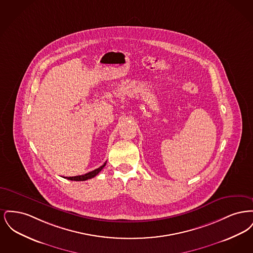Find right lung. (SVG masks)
Returning <instances> with one entry per match:
<instances>
[{
	"label": "right lung",
	"mask_w": 253,
	"mask_h": 253,
	"mask_svg": "<svg viewBox=\"0 0 253 253\" xmlns=\"http://www.w3.org/2000/svg\"><path fill=\"white\" fill-rule=\"evenodd\" d=\"M105 165H106V162H105L102 166H100L99 168L96 169H94V170H92V171H90V172H87V173H85L84 175L70 176V177H65V178H67V179H69V180L74 181H84L87 180V179H91V178L95 177L96 174H97V173H98L102 169L105 167Z\"/></svg>",
	"instance_id": "add662e5"
}]
</instances>
